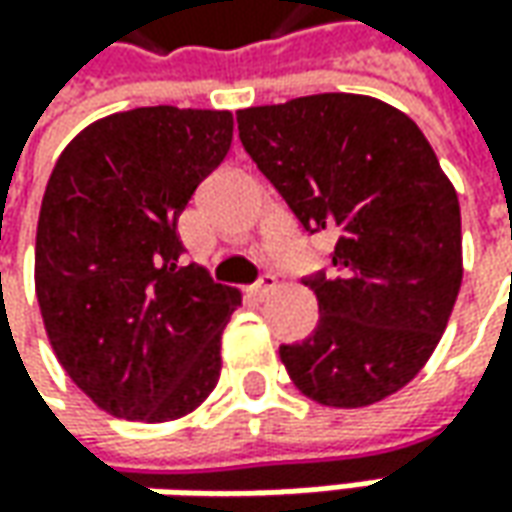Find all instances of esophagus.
<instances>
[{
	"instance_id": "esophagus-1",
	"label": "esophagus",
	"mask_w": 512,
	"mask_h": 512,
	"mask_svg": "<svg viewBox=\"0 0 512 512\" xmlns=\"http://www.w3.org/2000/svg\"><path fill=\"white\" fill-rule=\"evenodd\" d=\"M274 289H277V277H274V274H260L257 283L252 286V294H255L257 300H263V297H269Z\"/></svg>"
}]
</instances>
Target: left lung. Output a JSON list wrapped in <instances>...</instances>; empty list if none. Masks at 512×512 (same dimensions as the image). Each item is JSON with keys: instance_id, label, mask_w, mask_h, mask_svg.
Returning <instances> with one entry per match:
<instances>
[{"instance_id": "left-lung-1", "label": "left lung", "mask_w": 512, "mask_h": 512, "mask_svg": "<svg viewBox=\"0 0 512 512\" xmlns=\"http://www.w3.org/2000/svg\"><path fill=\"white\" fill-rule=\"evenodd\" d=\"M238 133L300 226L337 235V274L306 277L314 334L280 345L291 382L331 408L397 394L442 340L462 286L459 198L428 138L354 93L240 110Z\"/></svg>"}]
</instances>
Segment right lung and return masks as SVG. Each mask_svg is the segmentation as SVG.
I'll return each mask as SVG.
<instances>
[{"instance_id": "1", "label": "right lung", "mask_w": 512, "mask_h": 512, "mask_svg": "<svg viewBox=\"0 0 512 512\" xmlns=\"http://www.w3.org/2000/svg\"><path fill=\"white\" fill-rule=\"evenodd\" d=\"M229 144L226 110L138 107L81 130L50 172L42 320L67 377L118 419H178L218 385L238 291L181 263L178 218Z\"/></svg>"}]
</instances>
